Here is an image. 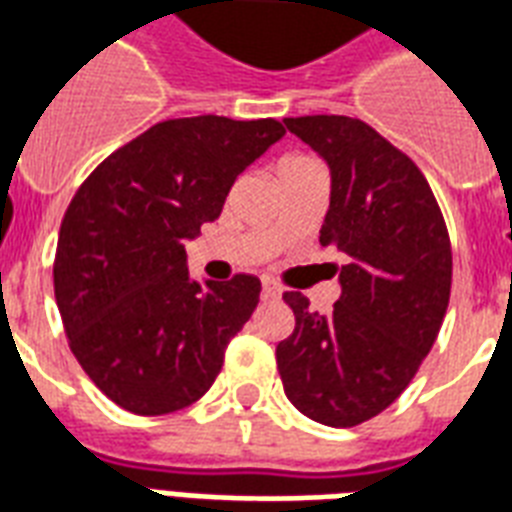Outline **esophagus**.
<instances>
[{"label": "esophagus", "mask_w": 512, "mask_h": 512, "mask_svg": "<svg viewBox=\"0 0 512 512\" xmlns=\"http://www.w3.org/2000/svg\"><path fill=\"white\" fill-rule=\"evenodd\" d=\"M261 296H264V299H280V288H277L272 280H264V283H261Z\"/></svg>", "instance_id": "34e87169"}]
</instances>
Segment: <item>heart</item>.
Listing matches in <instances>:
<instances>
[{"mask_svg": "<svg viewBox=\"0 0 512 512\" xmlns=\"http://www.w3.org/2000/svg\"><path fill=\"white\" fill-rule=\"evenodd\" d=\"M307 160H312V157H307V154H285L277 168H288V165H299V162H307Z\"/></svg>", "mask_w": 512, "mask_h": 512, "instance_id": "1", "label": "heart"}]
</instances>
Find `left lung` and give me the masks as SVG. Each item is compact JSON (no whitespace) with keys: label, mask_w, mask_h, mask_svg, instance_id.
Instances as JSON below:
<instances>
[{"label":"left lung","mask_w":512,"mask_h":512,"mask_svg":"<svg viewBox=\"0 0 512 512\" xmlns=\"http://www.w3.org/2000/svg\"><path fill=\"white\" fill-rule=\"evenodd\" d=\"M285 128L331 168L320 243L350 261L328 318L283 293L296 326L277 344V371L304 417L355 427L382 414L433 350L451 293L449 229L417 162L363 120L310 114Z\"/></svg>","instance_id":"left-lung-1"}]
</instances>
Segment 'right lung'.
<instances>
[{
  "label": "right lung",
  "mask_w": 512,
  "mask_h": 512,
  "mask_svg": "<svg viewBox=\"0 0 512 512\" xmlns=\"http://www.w3.org/2000/svg\"><path fill=\"white\" fill-rule=\"evenodd\" d=\"M283 133L272 117L157 122L71 197L53 261L63 331L82 371L130 414L157 417L200 400L256 310L259 277L194 283L184 248Z\"/></svg>",
  "instance_id": "add662e5"
}]
</instances>
